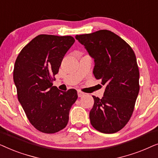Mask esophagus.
<instances>
[{
    "label": "esophagus",
    "instance_id": "obj_1",
    "mask_svg": "<svg viewBox=\"0 0 158 158\" xmlns=\"http://www.w3.org/2000/svg\"><path fill=\"white\" fill-rule=\"evenodd\" d=\"M84 95H85V94H84L83 92L81 91V90H77V96H78V97H82Z\"/></svg>",
    "mask_w": 158,
    "mask_h": 158
}]
</instances>
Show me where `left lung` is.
I'll return each instance as SVG.
<instances>
[{
    "mask_svg": "<svg viewBox=\"0 0 158 158\" xmlns=\"http://www.w3.org/2000/svg\"><path fill=\"white\" fill-rule=\"evenodd\" d=\"M75 39L94 59V76L106 86L102 98L93 96L90 124L100 132H117L130 119L139 91L135 54L124 40L109 30L76 35Z\"/></svg>",
    "mask_w": 158,
    "mask_h": 158,
    "instance_id": "obj_1",
    "label": "left lung"
}]
</instances>
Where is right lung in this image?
Returning <instances> with one entry per match:
<instances>
[{
  "label": "right lung",
  "instance_id": "1",
  "mask_svg": "<svg viewBox=\"0 0 158 158\" xmlns=\"http://www.w3.org/2000/svg\"><path fill=\"white\" fill-rule=\"evenodd\" d=\"M71 36L40 34L21 49L14 69L17 96L30 123L42 132L53 134L67 126L77 98L76 90L53 86L64 55L74 44Z\"/></svg>",
  "mask_w": 158,
  "mask_h": 158
}]
</instances>
